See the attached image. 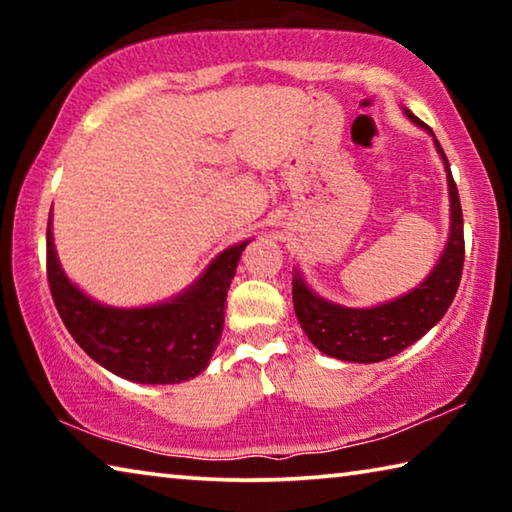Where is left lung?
<instances>
[{
    "label": "left lung",
    "instance_id": "1",
    "mask_svg": "<svg viewBox=\"0 0 512 512\" xmlns=\"http://www.w3.org/2000/svg\"><path fill=\"white\" fill-rule=\"evenodd\" d=\"M415 126L433 137L440 160L445 164L449 187V237L443 255L418 287L400 298L375 307H343L320 298L307 287L300 271L293 273V309L307 339L327 357L352 363H377L391 359L422 339L447 314L463 273L465 241L463 212L458 189L449 171L447 155L431 128L404 108Z\"/></svg>",
    "mask_w": 512,
    "mask_h": 512
}]
</instances>
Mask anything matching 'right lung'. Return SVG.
Instances as JSON below:
<instances>
[{"instance_id": "right-lung-1", "label": "right lung", "mask_w": 512, "mask_h": 512, "mask_svg": "<svg viewBox=\"0 0 512 512\" xmlns=\"http://www.w3.org/2000/svg\"><path fill=\"white\" fill-rule=\"evenodd\" d=\"M248 244L250 239L225 248L178 296L146 307H110L90 298L65 275L49 214L51 298L74 341L112 375L137 384H180L201 375L219 345L225 298Z\"/></svg>"}]
</instances>
